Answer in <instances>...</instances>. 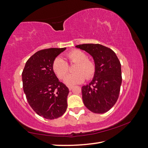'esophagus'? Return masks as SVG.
Masks as SVG:
<instances>
[{"mask_svg": "<svg viewBox=\"0 0 148 148\" xmlns=\"http://www.w3.org/2000/svg\"><path fill=\"white\" fill-rule=\"evenodd\" d=\"M68 88H69V90H71L73 88V86H68Z\"/></svg>", "mask_w": 148, "mask_h": 148, "instance_id": "34e87169", "label": "esophagus"}]
</instances>
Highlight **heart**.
<instances>
[{
    "label": "heart",
    "instance_id": "1",
    "mask_svg": "<svg viewBox=\"0 0 148 148\" xmlns=\"http://www.w3.org/2000/svg\"><path fill=\"white\" fill-rule=\"evenodd\" d=\"M66 57L69 62H77L75 73L68 74L64 77V82L68 86H73L83 82L86 77L88 79L92 78L96 71L94 61L88 58V55L82 51L74 49L67 53ZM52 68L60 79H62L68 71V64L60 56L54 58Z\"/></svg>",
    "mask_w": 148,
    "mask_h": 148
}]
</instances>
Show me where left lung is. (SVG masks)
Wrapping results in <instances>:
<instances>
[{
    "label": "left lung",
    "mask_w": 148,
    "mask_h": 148,
    "mask_svg": "<svg viewBox=\"0 0 148 148\" xmlns=\"http://www.w3.org/2000/svg\"><path fill=\"white\" fill-rule=\"evenodd\" d=\"M75 47L89 53L96 67L92 81L82 87L84 104L92 112H107L115 105L120 94V62L112 49L100 44H82Z\"/></svg>",
    "instance_id": "1"
}]
</instances>
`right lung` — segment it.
I'll use <instances>...</instances> for the list:
<instances>
[{"label": "right lung", "instance_id": "add662e5", "mask_svg": "<svg viewBox=\"0 0 148 148\" xmlns=\"http://www.w3.org/2000/svg\"><path fill=\"white\" fill-rule=\"evenodd\" d=\"M66 48H50L36 52L26 62L22 73L23 90L28 103L39 116L48 120L66 111L69 89L60 82L52 68L54 60Z\"/></svg>", "mask_w": 148, "mask_h": 148}]
</instances>
